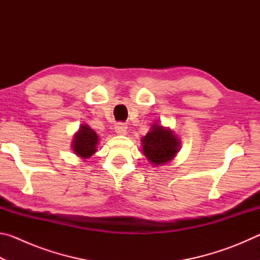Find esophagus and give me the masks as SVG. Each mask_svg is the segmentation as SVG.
<instances>
[{
	"label": "esophagus",
	"instance_id": "34e87169",
	"mask_svg": "<svg viewBox=\"0 0 260 260\" xmlns=\"http://www.w3.org/2000/svg\"><path fill=\"white\" fill-rule=\"evenodd\" d=\"M114 131H116V133L118 135H126L127 126L125 124H121V122H119V124H117L116 126H114Z\"/></svg>",
	"mask_w": 260,
	"mask_h": 260
}]
</instances>
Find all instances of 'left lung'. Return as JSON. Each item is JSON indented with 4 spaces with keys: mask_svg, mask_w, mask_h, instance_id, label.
I'll list each match as a JSON object with an SVG mask.
<instances>
[{
    "mask_svg": "<svg viewBox=\"0 0 260 260\" xmlns=\"http://www.w3.org/2000/svg\"><path fill=\"white\" fill-rule=\"evenodd\" d=\"M144 156L153 165H162L173 159L180 150V140L173 131L153 124L146 136L141 139Z\"/></svg>",
    "mask_w": 260,
    "mask_h": 260,
    "instance_id": "left-lung-1",
    "label": "left lung"
}]
</instances>
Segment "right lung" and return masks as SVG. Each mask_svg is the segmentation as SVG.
Segmentation results:
<instances>
[{
	"mask_svg": "<svg viewBox=\"0 0 260 260\" xmlns=\"http://www.w3.org/2000/svg\"><path fill=\"white\" fill-rule=\"evenodd\" d=\"M99 143V136L96 132L88 125H81L80 128L74 134L72 149L76 155L87 159L96 152V146Z\"/></svg>",
	"mask_w": 260,
	"mask_h": 260,
	"instance_id": "right-lung-1",
	"label": "right lung"
}]
</instances>
